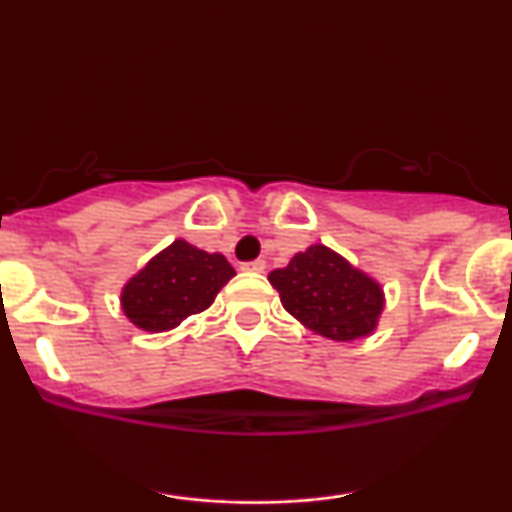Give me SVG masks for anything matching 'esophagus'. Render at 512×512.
<instances>
[{"label":"esophagus","instance_id":"34e87169","mask_svg":"<svg viewBox=\"0 0 512 512\" xmlns=\"http://www.w3.org/2000/svg\"><path fill=\"white\" fill-rule=\"evenodd\" d=\"M243 269H248V272L262 274L264 269H267V262H264V260H252V262H248V264H243Z\"/></svg>","mask_w":512,"mask_h":512}]
</instances>
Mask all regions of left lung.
Instances as JSON below:
<instances>
[{
  "instance_id": "1",
  "label": "left lung",
  "mask_w": 512,
  "mask_h": 512,
  "mask_svg": "<svg viewBox=\"0 0 512 512\" xmlns=\"http://www.w3.org/2000/svg\"><path fill=\"white\" fill-rule=\"evenodd\" d=\"M269 284L301 325L334 342L373 334L385 308L383 286L322 243L296 252L284 269H274Z\"/></svg>"
}]
</instances>
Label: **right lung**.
Listing matches in <instances>:
<instances>
[{"label":"right lung","mask_w":512,"mask_h":512,"mask_svg":"<svg viewBox=\"0 0 512 512\" xmlns=\"http://www.w3.org/2000/svg\"><path fill=\"white\" fill-rule=\"evenodd\" d=\"M236 269L221 252L175 240L122 286V313L144 332L175 330L182 320L214 303Z\"/></svg>","instance_id":"right-lung-1"}]
</instances>
